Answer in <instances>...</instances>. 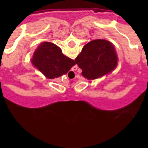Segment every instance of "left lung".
Here are the masks:
<instances>
[{
  "mask_svg": "<svg viewBox=\"0 0 148 148\" xmlns=\"http://www.w3.org/2000/svg\"><path fill=\"white\" fill-rule=\"evenodd\" d=\"M75 61L82 70V75L88 80H92L115 70L118 57L112 43L96 39L84 47Z\"/></svg>",
  "mask_w": 148,
  "mask_h": 148,
  "instance_id": "left-lung-1",
  "label": "left lung"
}]
</instances>
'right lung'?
Returning a JSON list of instances; mask_svg holds the SVG:
<instances>
[{
	"label": "right lung",
	"instance_id": "add662e5",
	"mask_svg": "<svg viewBox=\"0 0 148 148\" xmlns=\"http://www.w3.org/2000/svg\"><path fill=\"white\" fill-rule=\"evenodd\" d=\"M32 63L49 79L64 75L75 64L73 59L63 54L61 48L50 42H44L38 46Z\"/></svg>",
	"mask_w": 148,
	"mask_h": 148
}]
</instances>
